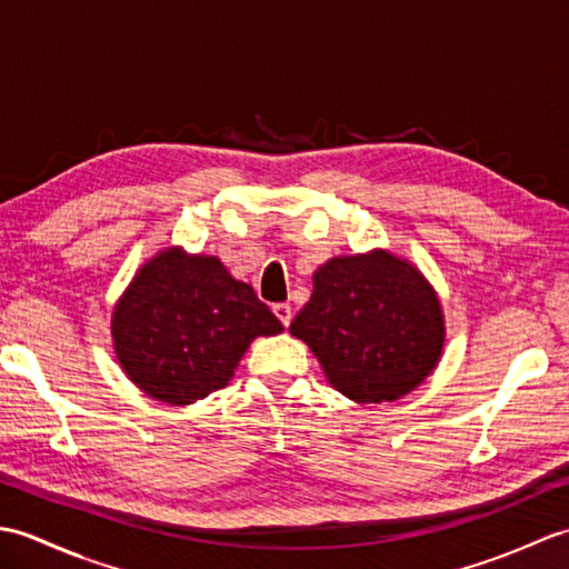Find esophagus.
<instances>
[{"label": "esophagus", "mask_w": 569, "mask_h": 569, "mask_svg": "<svg viewBox=\"0 0 569 569\" xmlns=\"http://www.w3.org/2000/svg\"><path fill=\"white\" fill-rule=\"evenodd\" d=\"M273 316L288 328V325H291V318H293V310H291V306H288V303H276L273 306Z\"/></svg>", "instance_id": "obj_1"}]
</instances>
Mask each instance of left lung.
I'll return each instance as SVG.
<instances>
[{
  "mask_svg": "<svg viewBox=\"0 0 569 569\" xmlns=\"http://www.w3.org/2000/svg\"><path fill=\"white\" fill-rule=\"evenodd\" d=\"M291 335L312 349L342 396L381 403L410 393L438 367L445 318L413 263L373 249L320 266Z\"/></svg>",
  "mask_w": 569,
  "mask_h": 569,
  "instance_id": "left-lung-1",
  "label": "left lung"
}]
</instances>
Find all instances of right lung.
Returning <instances> with one entry per match:
<instances>
[{
	"mask_svg": "<svg viewBox=\"0 0 569 569\" xmlns=\"http://www.w3.org/2000/svg\"><path fill=\"white\" fill-rule=\"evenodd\" d=\"M283 325L217 257L168 247L141 266L119 298L112 340L119 365L139 389L188 406L222 389L257 337Z\"/></svg>",
	"mask_w": 569,
	"mask_h": 569,
	"instance_id": "right-lung-1",
	"label": "right lung"
}]
</instances>
